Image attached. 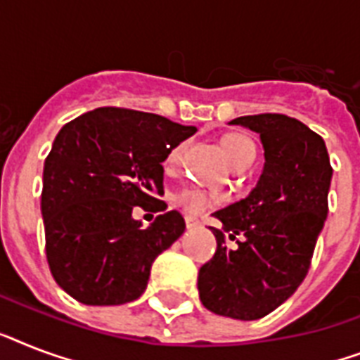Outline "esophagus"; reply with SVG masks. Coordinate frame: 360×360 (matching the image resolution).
<instances>
[{
	"mask_svg": "<svg viewBox=\"0 0 360 360\" xmlns=\"http://www.w3.org/2000/svg\"><path fill=\"white\" fill-rule=\"evenodd\" d=\"M185 224H186V228H188V230H194V228H200V220L192 219V217H186Z\"/></svg>",
	"mask_w": 360,
	"mask_h": 360,
	"instance_id": "esophagus-1",
	"label": "esophagus"
}]
</instances>
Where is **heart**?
Here are the masks:
<instances>
[{"label": "heart", "instance_id": "b5f03b06", "mask_svg": "<svg viewBox=\"0 0 360 360\" xmlns=\"http://www.w3.org/2000/svg\"><path fill=\"white\" fill-rule=\"evenodd\" d=\"M220 147H222V153H224L226 160L230 162L231 168H236V166H239L240 162H246V160H254V155H256V149L252 146V141L239 134L226 136ZM181 153H183V146L175 147L174 151L168 155V162H177ZM177 202H179V205L185 209L186 213L203 214L205 211L214 207V205H219L220 198L217 194H207V192L203 191H186L181 194Z\"/></svg>", "mask_w": 360, "mask_h": 360}]
</instances>
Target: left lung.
<instances>
[{"label": "left lung", "mask_w": 360, "mask_h": 360, "mask_svg": "<svg viewBox=\"0 0 360 360\" xmlns=\"http://www.w3.org/2000/svg\"><path fill=\"white\" fill-rule=\"evenodd\" d=\"M230 124L259 134L265 164L248 196L213 213L222 228H209L217 252L200 269L198 291L213 314L252 321L288 301L307 276L333 168L323 138L293 117L245 115ZM226 233L243 236L236 251L225 246Z\"/></svg>", "instance_id": "obj_1"}]
</instances>
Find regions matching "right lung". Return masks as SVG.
Segmentation results:
<instances>
[{
	"label": "right lung",
	"instance_id": "obj_1",
	"mask_svg": "<svg viewBox=\"0 0 360 360\" xmlns=\"http://www.w3.org/2000/svg\"><path fill=\"white\" fill-rule=\"evenodd\" d=\"M194 132L124 108H97L59 130L44 160L41 213L48 265L72 299L112 307L146 291L153 262L183 236L185 220L168 211L141 228L132 209L160 202L162 162Z\"/></svg>",
	"mask_w": 360,
	"mask_h": 360
}]
</instances>
